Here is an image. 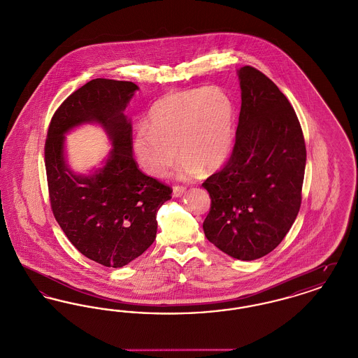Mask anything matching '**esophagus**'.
<instances>
[{"label": "esophagus", "mask_w": 358, "mask_h": 358, "mask_svg": "<svg viewBox=\"0 0 358 358\" xmlns=\"http://www.w3.org/2000/svg\"><path fill=\"white\" fill-rule=\"evenodd\" d=\"M185 193V187H173V197H181Z\"/></svg>", "instance_id": "esophagus-1"}]
</instances>
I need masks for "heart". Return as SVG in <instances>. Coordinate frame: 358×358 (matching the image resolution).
<instances>
[{
    "instance_id": "b5f03b06",
    "label": "heart",
    "mask_w": 358,
    "mask_h": 358,
    "mask_svg": "<svg viewBox=\"0 0 358 358\" xmlns=\"http://www.w3.org/2000/svg\"><path fill=\"white\" fill-rule=\"evenodd\" d=\"M235 142V106L220 87L174 91L154 103L149 124L136 127L133 146L141 166L162 176L182 155L178 178L219 169ZM178 148H176L175 146Z\"/></svg>"
}]
</instances>
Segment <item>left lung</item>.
Returning <instances> with one entry per match:
<instances>
[{
    "label": "left lung",
    "mask_w": 358,
    "mask_h": 358,
    "mask_svg": "<svg viewBox=\"0 0 358 358\" xmlns=\"http://www.w3.org/2000/svg\"><path fill=\"white\" fill-rule=\"evenodd\" d=\"M238 76L236 141L227 165L203 184L212 201L203 228L220 251L250 262L275 250L298 216L306 146L292 106L273 80L250 66Z\"/></svg>",
    "instance_id": "8db88e82"
}]
</instances>
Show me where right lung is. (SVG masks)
Masks as SVG:
<instances>
[{"mask_svg":"<svg viewBox=\"0 0 358 358\" xmlns=\"http://www.w3.org/2000/svg\"><path fill=\"white\" fill-rule=\"evenodd\" d=\"M138 85L94 79L71 94L52 117L45 169L52 212L85 257L120 268L142 255L157 235V212L171 189L138 169L131 122L123 114ZM85 122L99 124L113 148L103 166L78 175L65 158V134Z\"/></svg>","mask_w":358,"mask_h":358,"instance_id":"add662e5","label":"right lung"}]
</instances>
